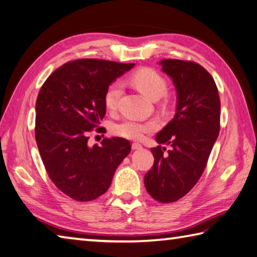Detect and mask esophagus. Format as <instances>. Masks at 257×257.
I'll list each match as a JSON object with an SVG mask.
<instances>
[{
  "mask_svg": "<svg viewBox=\"0 0 257 257\" xmlns=\"http://www.w3.org/2000/svg\"><path fill=\"white\" fill-rule=\"evenodd\" d=\"M142 148V144H140V143H132V149L133 150H139V149H141Z\"/></svg>",
  "mask_w": 257,
  "mask_h": 257,
  "instance_id": "1",
  "label": "esophagus"
}]
</instances>
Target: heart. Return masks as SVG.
I'll use <instances>...</instances> for the list:
<instances>
[{"label":"heart","mask_w":257,"mask_h":257,"mask_svg":"<svg viewBox=\"0 0 257 257\" xmlns=\"http://www.w3.org/2000/svg\"><path fill=\"white\" fill-rule=\"evenodd\" d=\"M131 81L136 88L145 96L158 99L167 92V81L158 71L151 67H143L131 75ZM123 85L118 80L113 81L104 93V104L108 111L116 109L122 95ZM159 124L155 121H139V119H125L114 125L113 133L128 140H141L145 134L158 130Z\"/></svg>","instance_id":"obj_1"}]
</instances>
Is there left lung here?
<instances>
[{"instance_id":"obj_1","label":"left lung","mask_w":257,"mask_h":257,"mask_svg":"<svg viewBox=\"0 0 257 257\" xmlns=\"http://www.w3.org/2000/svg\"><path fill=\"white\" fill-rule=\"evenodd\" d=\"M167 75L177 92L174 118L156 135L159 145L151 149L154 164L144 176L149 194L160 203L185 196L200 180L219 133L221 101L212 75L195 62L163 60Z\"/></svg>"}]
</instances>
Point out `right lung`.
Returning a JSON list of instances; mask_svg holds the SVG:
<instances>
[{
	"label": "right lung",
	"mask_w": 257,
	"mask_h": 257,
	"mask_svg": "<svg viewBox=\"0 0 257 257\" xmlns=\"http://www.w3.org/2000/svg\"><path fill=\"white\" fill-rule=\"evenodd\" d=\"M133 63L81 59L65 63L46 78L36 99L35 140L46 173L54 185L77 202L105 193L115 170L131 152L122 138L87 143L99 132L106 112L107 86Z\"/></svg>",
	"instance_id": "1"
}]
</instances>
